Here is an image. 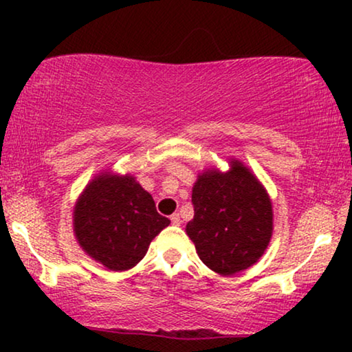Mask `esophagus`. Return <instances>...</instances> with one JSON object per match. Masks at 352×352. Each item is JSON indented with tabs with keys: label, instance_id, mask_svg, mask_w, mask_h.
<instances>
[{
	"label": "esophagus",
	"instance_id": "obj_1",
	"mask_svg": "<svg viewBox=\"0 0 352 352\" xmlns=\"http://www.w3.org/2000/svg\"><path fill=\"white\" fill-rule=\"evenodd\" d=\"M171 224L173 226H181V223H182V221H181V216L179 214H177V213H175V214H171Z\"/></svg>",
	"mask_w": 352,
	"mask_h": 352
}]
</instances>
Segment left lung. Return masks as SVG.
<instances>
[{
    "label": "left lung",
    "mask_w": 352,
    "mask_h": 352,
    "mask_svg": "<svg viewBox=\"0 0 352 352\" xmlns=\"http://www.w3.org/2000/svg\"><path fill=\"white\" fill-rule=\"evenodd\" d=\"M192 204L186 234L205 266L232 276L258 263L272 237V201L245 163L229 158L228 171L213 166L199 173Z\"/></svg>",
    "instance_id": "obj_1"
}]
</instances>
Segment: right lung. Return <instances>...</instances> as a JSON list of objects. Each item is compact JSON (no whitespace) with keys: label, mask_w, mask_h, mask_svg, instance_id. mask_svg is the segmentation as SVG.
<instances>
[{"label":"right lung","mask_w":352,"mask_h":352,"mask_svg":"<svg viewBox=\"0 0 352 352\" xmlns=\"http://www.w3.org/2000/svg\"><path fill=\"white\" fill-rule=\"evenodd\" d=\"M170 219L133 175L104 170L81 192L74 206V234L81 250L109 271L122 272L146 256L148 245Z\"/></svg>","instance_id":"obj_1"}]
</instances>
